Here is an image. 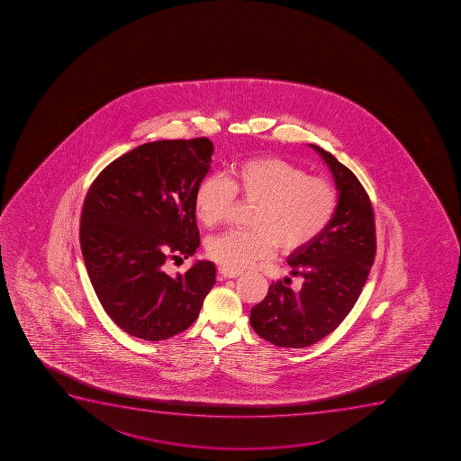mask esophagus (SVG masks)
Returning <instances> with one entry per match:
<instances>
[{"label": "esophagus", "instance_id": "1", "mask_svg": "<svg viewBox=\"0 0 461 461\" xmlns=\"http://www.w3.org/2000/svg\"><path fill=\"white\" fill-rule=\"evenodd\" d=\"M219 274H221V276H223V278H238V276L242 275V272H240V270L227 269V267L221 266V267H219Z\"/></svg>", "mask_w": 461, "mask_h": 461}]
</instances>
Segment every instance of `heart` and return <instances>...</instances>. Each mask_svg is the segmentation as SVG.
<instances>
[{"label":"heart","mask_w":461,"mask_h":461,"mask_svg":"<svg viewBox=\"0 0 461 461\" xmlns=\"http://www.w3.org/2000/svg\"><path fill=\"white\" fill-rule=\"evenodd\" d=\"M236 196L256 203L249 227L210 239L207 256L223 267L245 269L266 260L275 248L284 254L314 242L337 213L338 192L323 177L283 158L261 156L231 165L223 177L210 176L196 186L194 210L205 228L230 218Z\"/></svg>","instance_id":"heart-1"}]
</instances>
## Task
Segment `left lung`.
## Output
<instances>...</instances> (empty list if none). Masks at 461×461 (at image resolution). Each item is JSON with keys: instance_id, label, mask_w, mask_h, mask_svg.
<instances>
[{"instance_id": "obj_1", "label": "left lung", "mask_w": 461, "mask_h": 461, "mask_svg": "<svg viewBox=\"0 0 461 461\" xmlns=\"http://www.w3.org/2000/svg\"><path fill=\"white\" fill-rule=\"evenodd\" d=\"M311 147L332 173L337 213L314 242L288 256L292 275L303 279L301 290L294 292L276 281L251 310L257 335L285 348L312 346L339 326L359 299L375 257V223L368 194L335 156L314 144ZM287 281L290 278L284 279Z\"/></svg>"}]
</instances>
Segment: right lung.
Here are the masks:
<instances>
[{
	"instance_id": "right-lung-1",
	"label": "right lung",
	"mask_w": 461,
	"mask_h": 461,
	"mask_svg": "<svg viewBox=\"0 0 461 461\" xmlns=\"http://www.w3.org/2000/svg\"><path fill=\"white\" fill-rule=\"evenodd\" d=\"M207 138L147 142L111 162L84 201L79 240L88 276L106 314L146 341L186 330L216 281L200 260L176 278L168 258L200 247L194 195L209 173Z\"/></svg>"
}]
</instances>
